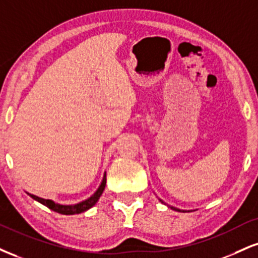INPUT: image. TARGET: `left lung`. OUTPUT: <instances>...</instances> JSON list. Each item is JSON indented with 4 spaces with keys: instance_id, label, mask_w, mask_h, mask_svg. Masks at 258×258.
Masks as SVG:
<instances>
[{
    "instance_id": "1",
    "label": "left lung",
    "mask_w": 258,
    "mask_h": 258,
    "mask_svg": "<svg viewBox=\"0 0 258 258\" xmlns=\"http://www.w3.org/2000/svg\"><path fill=\"white\" fill-rule=\"evenodd\" d=\"M173 209H174V210H178V212H181V210H179V209H176V208H173Z\"/></svg>"
}]
</instances>
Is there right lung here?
I'll return each mask as SVG.
<instances>
[{
    "label": "right lung",
    "instance_id": "add662e5",
    "mask_svg": "<svg viewBox=\"0 0 258 258\" xmlns=\"http://www.w3.org/2000/svg\"><path fill=\"white\" fill-rule=\"evenodd\" d=\"M105 182H107V178H105V175H104L103 180H102V184L99 185L98 190L96 191L95 194L92 195L90 198H88L86 201L80 202V203L74 204V206H61V204L54 203V202L50 200H44V198L37 197V196H35V195H30V194L29 195L33 198V200H36L37 202H39V203H42L43 206L48 207L49 209H51L52 212L62 214V215H73V214H80V213L86 212V210L90 209V208L95 206L96 202L99 200L101 195L103 194V190L105 187Z\"/></svg>",
    "mask_w": 258,
    "mask_h": 258
}]
</instances>
